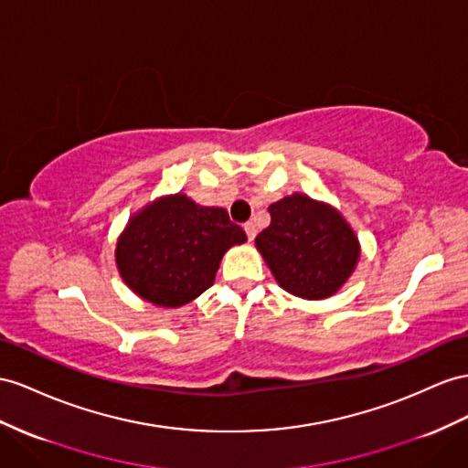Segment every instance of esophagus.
Returning <instances> with one entry per match:
<instances>
[{"mask_svg": "<svg viewBox=\"0 0 468 468\" xmlns=\"http://www.w3.org/2000/svg\"><path fill=\"white\" fill-rule=\"evenodd\" d=\"M245 233H247L249 241H253L255 235H257V229H255V223H253V221H247V223H245Z\"/></svg>", "mask_w": 468, "mask_h": 468, "instance_id": "obj_1", "label": "esophagus"}]
</instances>
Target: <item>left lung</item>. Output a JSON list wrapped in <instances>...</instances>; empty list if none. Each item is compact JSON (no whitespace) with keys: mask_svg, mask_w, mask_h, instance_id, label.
Listing matches in <instances>:
<instances>
[{"mask_svg":"<svg viewBox=\"0 0 468 468\" xmlns=\"http://www.w3.org/2000/svg\"><path fill=\"white\" fill-rule=\"evenodd\" d=\"M269 213L271 225L255 245L277 282L308 301L336 292L359 257L357 239L342 215L303 194L272 203Z\"/></svg>","mask_w":468,"mask_h":468,"instance_id":"obj_1","label":"left lung"}]
</instances>
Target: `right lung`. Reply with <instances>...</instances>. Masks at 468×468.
<instances>
[{"label":"right lung","mask_w":468,"mask_h":468,"mask_svg":"<svg viewBox=\"0 0 468 468\" xmlns=\"http://www.w3.org/2000/svg\"><path fill=\"white\" fill-rule=\"evenodd\" d=\"M245 241V231L225 209L177 194L132 218L118 241L116 262L138 296L172 308L207 291L225 250Z\"/></svg>","instance_id":"right-lung-1"}]
</instances>
